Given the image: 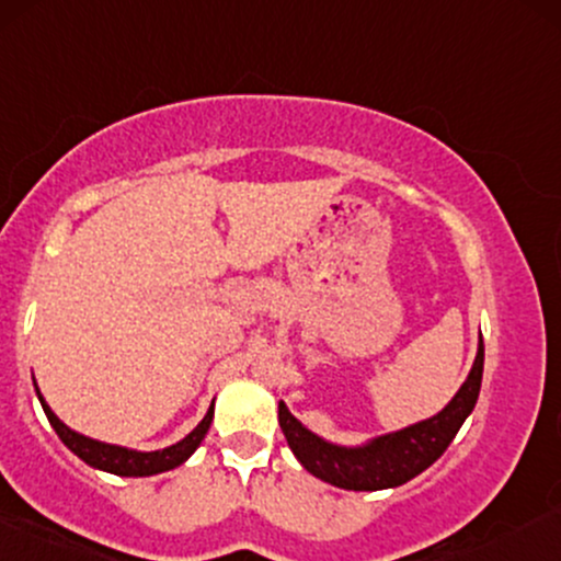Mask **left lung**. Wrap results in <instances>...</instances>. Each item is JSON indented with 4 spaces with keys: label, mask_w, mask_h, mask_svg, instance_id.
Segmentation results:
<instances>
[{
    "label": "left lung",
    "mask_w": 561,
    "mask_h": 561,
    "mask_svg": "<svg viewBox=\"0 0 561 561\" xmlns=\"http://www.w3.org/2000/svg\"><path fill=\"white\" fill-rule=\"evenodd\" d=\"M481 379L483 340H478V353L468 379L457 389L447 408L438 410L426 421H417L413 426L391 431V434L374 436L357 447H345V444L327 442V438L313 434L289 413L285 402H279V426L289 449L295 451V457L310 476L347 491L394 489V485L421 476L444 455L465 417L473 413Z\"/></svg>",
    "instance_id": "obj_1"
}]
</instances>
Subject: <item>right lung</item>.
Segmentation results:
<instances>
[{"instance_id":"1","label":"right lung","mask_w":561,"mask_h":561,"mask_svg":"<svg viewBox=\"0 0 561 561\" xmlns=\"http://www.w3.org/2000/svg\"><path fill=\"white\" fill-rule=\"evenodd\" d=\"M36 397L38 402H42L46 417H49L51 428L57 431V436L62 438V444L72 451V455H78L80 460L91 465V468L104 470V473L125 476V478H144V476H157V473H167V470H174L201 447V442H204V436L208 434V426H211L214 421V402H211V408H208L204 421H201L185 438H180L178 444L157 449V451H138V449L117 447V444H106V442H99V438L78 434V431L65 426V423L51 413V408L46 404L38 387H36Z\"/></svg>"}]
</instances>
